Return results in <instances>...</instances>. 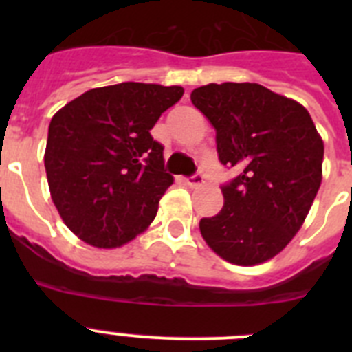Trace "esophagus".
<instances>
[{"label":"esophagus","mask_w":352,"mask_h":352,"mask_svg":"<svg viewBox=\"0 0 352 352\" xmlns=\"http://www.w3.org/2000/svg\"><path fill=\"white\" fill-rule=\"evenodd\" d=\"M186 183H188V186H201V185H204V174L203 173L192 174V176H188V178H186Z\"/></svg>","instance_id":"esophagus-1"}]
</instances>
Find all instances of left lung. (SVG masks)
<instances>
[{"label":"left lung","instance_id":"obj_1","mask_svg":"<svg viewBox=\"0 0 352 352\" xmlns=\"http://www.w3.org/2000/svg\"><path fill=\"white\" fill-rule=\"evenodd\" d=\"M217 130L219 160L239 174L199 229L222 259L252 266L294 238L322 179L324 144L309 111L256 82L206 84L190 95Z\"/></svg>","mask_w":352,"mask_h":352}]
</instances>
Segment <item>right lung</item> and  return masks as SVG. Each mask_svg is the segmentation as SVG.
I'll return each mask as SVG.
<instances>
[{"label":"right lung","instance_id":"obj_1","mask_svg":"<svg viewBox=\"0 0 352 352\" xmlns=\"http://www.w3.org/2000/svg\"><path fill=\"white\" fill-rule=\"evenodd\" d=\"M182 96V86L121 82L89 89L52 116L43 157L49 190L82 241L121 247L153 222L173 176L149 130Z\"/></svg>","mask_w":352,"mask_h":352}]
</instances>
